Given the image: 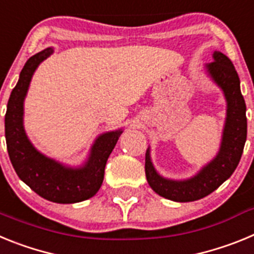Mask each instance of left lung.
<instances>
[{
	"mask_svg": "<svg viewBox=\"0 0 254 254\" xmlns=\"http://www.w3.org/2000/svg\"><path fill=\"white\" fill-rule=\"evenodd\" d=\"M214 62L206 64V73L221 89L226 100V117L220 149L210 163L187 179H169L160 176L151 161L150 147L145 156V173L150 187L159 196L176 202H190L203 198L230 178L243 154L247 140L246 102L241 93L239 76L232 61L215 51Z\"/></svg>",
	"mask_w": 254,
	"mask_h": 254,
	"instance_id": "8db88e82",
	"label": "left lung"
}]
</instances>
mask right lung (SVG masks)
<instances>
[{
    "mask_svg": "<svg viewBox=\"0 0 254 254\" xmlns=\"http://www.w3.org/2000/svg\"><path fill=\"white\" fill-rule=\"evenodd\" d=\"M52 53L53 48H47L26 61L8 99L4 136L11 164L25 185L52 202L76 203L91 198L99 190L105 164L123 131L116 129L99 134L87 159L78 167L60 163L35 149L24 128V100L35 69Z\"/></svg>",
    "mask_w": 254,
    "mask_h": 254,
    "instance_id": "1",
    "label": "right lung"
}]
</instances>
